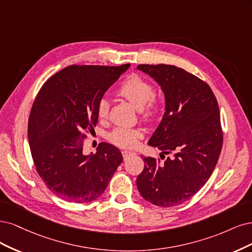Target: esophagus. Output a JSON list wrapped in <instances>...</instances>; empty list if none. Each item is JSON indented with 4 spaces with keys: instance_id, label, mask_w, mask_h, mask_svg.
I'll return each mask as SVG.
<instances>
[{
    "instance_id": "34e87169",
    "label": "esophagus",
    "mask_w": 252,
    "mask_h": 252,
    "mask_svg": "<svg viewBox=\"0 0 252 252\" xmlns=\"http://www.w3.org/2000/svg\"><path fill=\"white\" fill-rule=\"evenodd\" d=\"M136 154L134 152H131V151H123V156H124V159H127L128 157H132V156H135Z\"/></svg>"
}]
</instances>
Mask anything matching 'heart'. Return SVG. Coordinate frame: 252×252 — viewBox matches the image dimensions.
<instances>
[{"label": "heart", "instance_id": "obj_1", "mask_svg": "<svg viewBox=\"0 0 252 252\" xmlns=\"http://www.w3.org/2000/svg\"><path fill=\"white\" fill-rule=\"evenodd\" d=\"M118 95L124 97L137 110H141L142 116L152 120L159 112V103L154 98L155 90L153 86L139 75H129L118 89ZM110 104L107 99H101L98 103L97 114L100 119L107 118L109 114ZM141 136L138 129L117 127L113 131L109 138L111 142L120 148H132L136 144L137 139Z\"/></svg>", "mask_w": 252, "mask_h": 252}]
</instances>
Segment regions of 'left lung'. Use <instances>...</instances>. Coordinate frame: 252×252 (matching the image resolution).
Segmentation results:
<instances>
[{
	"mask_svg": "<svg viewBox=\"0 0 252 252\" xmlns=\"http://www.w3.org/2000/svg\"><path fill=\"white\" fill-rule=\"evenodd\" d=\"M164 94V114L149 140L164 162L142 157L144 168L137 177L143 199L161 207L189 200L212 176L220 156L223 134L218 101L210 87L172 64H139Z\"/></svg>",
	"mask_w": 252,
	"mask_h": 252,
	"instance_id": "8db88e82",
	"label": "left lung"
}]
</instances>
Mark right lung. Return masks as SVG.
<instances>
[{
	"label": "right lung",
	"instance_id": "obj_1",
	"mask_svg": "<svg viewBox=\"0 0 252 252\" xmlns=\"http://www.w3.org/2000/svg\"><path fill=\"white\" fill-rule=\"evenodd\" d=\"M129 68L70 66L55 73L40 88L30 112L28 140L42 180L56 196L71 203L96 200L124 158L107 142L96 154H84V132L98 123V103Z\"/></svg>",
	"mask_w": 252,
	"mask_h": 252
}]
</instances>
